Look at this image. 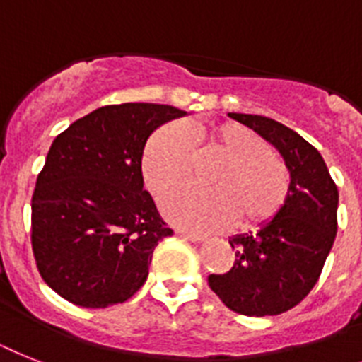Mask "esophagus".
Wrapping results in <instances>:
<instances>
[{"label":"esophagus","instance_id":"obj_1","mask_svg":"<svg viewBox=\"0 0 362 362\" xmlns=\"http://www.w3.org/2000/svg\"><path fill=\"white\" fill-rule=\"evenodd\" d=\"M178 234H180L182 238H186V240H189V242H193V243H201V242H204V240H206V238L201 236V234H193V232L178 230Z\"/></svg>","mask_w":362,"mask_h":362}]
</instances>
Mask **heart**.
<instances>
[{
    "mask_svg": "<svg viewBox=\"0 0 362 362\" xmlns=\"http://www.w3.org/2000/svg\"><path fill=\"white\" fill-rule=\"evenodd\" d=\"M191 139L201 154H216L223 161L211 173L216 189L175 191L161 201L171 223L193 232H210L236 219L242 228L272 221L284 206L292 173L286 160L273 151L266 137L236 122L195 126ZM195 165V148L178 124H165L146 141L143 176L148 189L163 195L189 182Z\"/></svg>",
    "mask_w": 362,
    "mask_h": 362,
    "instance_id": "heart-1",
    "label": "heart"
}]
</instances>
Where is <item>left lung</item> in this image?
I'll list each match as a JSON object with an SVG mask.
<instances>
[{"instance_id": "1", "label": "left lung", "mask_w": 362, "mask_h": 362, "mask_svg": "<svg viewBox=\"0 0 362 362\" xmlns=\"http://www.w3.org/2000/svg\"><path fill=\"white\" fill-rule=\"evenodd\" d=\"M266 137L292 173L284 206L257 234L228 240L236 260L208 284L230 310L243 316H275L301 303L318 283L337 236L339 189L324 158L288 126L262 115L228 113Z\"/></svg>"}]
</instances>
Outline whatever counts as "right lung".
<instances>
[{
  "instance_id": "1",
  "label": "right lung",
  "mask_w": 362,
  "mask_h": 362,
  "mask_svg": "<svg viewBox=\"0 0 362 362\" xmlns=\"http://www.w3.org/2000/svg\"><path fill=\"white\" fill-rule=\"evenodd\" d=\"M186 111L163 104L98 107L55 137L31 199V245L44 283L70 303L105 308L145 284L173 234L141 160L156 128Z\"/></svg>"
}]
</instances>
